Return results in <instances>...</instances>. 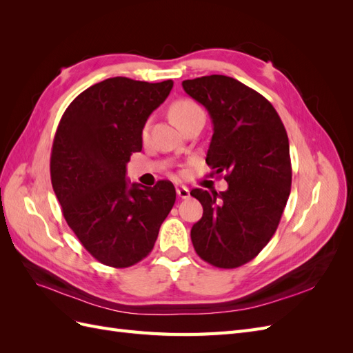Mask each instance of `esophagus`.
Instances as JSON below:
<instances>
[{
    "mask_svg": "<svg viewBox=\"0 0 353 353\" xmlns=\"http://www.w3.org/2000/svg\"><path fill=\"white\" fill-rule=\"evenodd\" d=\"M176 194L179 199H188L190 197V190L185 185H178L176 187Z\"/></svg>",
    "mask_w": 353,
    "mask_h": 353,
    "instance_id": "obj_1",
    "label": "esophagus"
}]
</instances>
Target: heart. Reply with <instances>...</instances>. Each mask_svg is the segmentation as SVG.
Returning a JSON list of instances; mask_svg holds the SVG:
<instances>
[{
  "label": "heart",
  "mask_w": 353,
  "mask_h": 353,
  "mask_svg": "<svg viewBox=\"0 0 353 353\" xmlns=\"http://www.w3.org/2000/svg\"><path fill=\"white\" fill-rule=\"evenodd\" d=\"M169 114H170V119L174 121V123L181 128H183L190 122L193 121L194 117L197 116H205V112H203L201 105L199 103H196L194 100L191 99H179L176 101H174L170 104V109H169ZM148 132V125H145L143 128V135L145 137Z\"/></svg>",
  "instance_id": "b5f03b06"
}]
</instances>
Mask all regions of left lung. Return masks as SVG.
Returning <instances> with one entry per match:
<instances>
[{
	"label": "left lung",
	"mask_w": 353,
	"mask_h": 353,
	"mask_svg": "<svg viewBox=\"0 0 353 353\" xmlns=\"http://www.w3.org/2000/svg\"><path fill=\"white\" fill-rule=\"evenodd\" d=\"M183 88L210 114L206 163L228 183L219 193L191 190L203 206L191 241L205 262L237 268L259 254L280 223L292 190L288 137L274 105L237 79L210 74Z\"/></svg>",
	"instance_id": "obj_1"
}]
</instances>
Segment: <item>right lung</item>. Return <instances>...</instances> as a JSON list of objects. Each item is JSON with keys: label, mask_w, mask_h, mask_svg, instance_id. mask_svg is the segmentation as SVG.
Listing matches in <instances>:
<instances>
[{"label": "right lung", "mask_w": 353, "mask_h": 353, "mask_svg": "<svg viewBox=\"0 0 353 353\" xmlns=\"http://www.w3.org/2000/svg\"><path fill=\"white\" fill-rule=\"evenodd\" d=\"M174 82L116 77L92 85L63 113L50 159L52 190L81 244L103 265L128 268L154 248L176 193L168 179L130 184L126 163L141 152L147 117Z\"/></svg>", "instance_id": "obj_1"}]
</instances>
